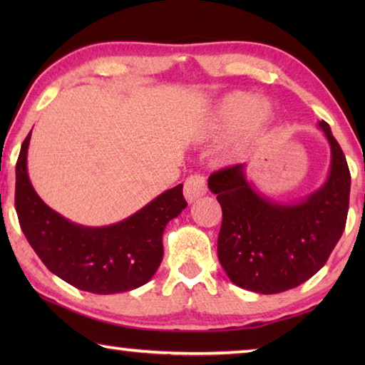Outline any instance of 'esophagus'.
<instances>
[{
	"instance_id": "obj_1",
	"label": "esophagus",
	"mask_w": 365,
	"mask_h": 365,
	"mask_svg": "<svg viewBox=\"0 0 365 365\" xmlns=\"http://www.w3.org/2000/svg\"><path fill=\"white\" fill-rule=\"evenodd\" d=\"M206 178L202 175H190L183 185V195L188 202H195L197 197L206 195Z\"/></svg>"
}]
</instances>
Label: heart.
I'll list each match as a JSON object with an SVG mask.
<instances>
[{
  "instance_id": "heart-1",
  "label": "heart",
  "mask_w": 365,
  "mask_h": 365,
  "mask_svg": "<svg viewBox=\"0 0 365 365\" xmlns=\"http://www.w3.org/2000/svg\"><path fill=\"white\" fill-rule=\"evenodd\" d=\"M272 120V108L267 101L257 100L255 95L245 91H233V93L222 98L215 106L211 120H209V132L214 135L230 133L242 125L240 132L227 156L242 151L246 145L261 137Z\"/></svg>"
}]
</instances>
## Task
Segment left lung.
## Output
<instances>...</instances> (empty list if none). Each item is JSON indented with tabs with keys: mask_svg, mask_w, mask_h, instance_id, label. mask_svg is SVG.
Wrapping results in <instances>:
<instances>
[{
	"mask_svg": "<svg viewBox=\"0 0 365 365\" xmlns=\"http://www.w3.org/2000/svg\"><path fill=\"white\" fill-rule=\"evenodd\" d=\"M319 127L330 145V172L304 200L288 205L269 200L246 178V164L209 177V190L222 207L219 261L237 287L261 294L298 287L324 267L341 238L351 174L329 123Z\"/></svg>",
	"mask_w": 365,
	"mask_h": 365,
	"instance_id": "obj_1",
	"label": "left lung"
}]
</instances>
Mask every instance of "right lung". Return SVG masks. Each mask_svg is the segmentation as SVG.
<instances>
[{
    "label": "right lung",
    "mask_w": 365,
    "mask_h": 365,
    "mask_svg": "<svg viewBox=\"0 0 365 365\" xmlns=\"http://www.w3.org/2000/svg\"><path fill=\"white\" fill-rule=\"evenodd\" d=\"M30 132L16 164V212L27 242L49 272L82 292L113 294L145 285L163 261V233L187 201L183 185L106 227L73 224L36 195L27 172Z\"/></svg>",
    "instance_id": "add662e5"
}]
</instances>
